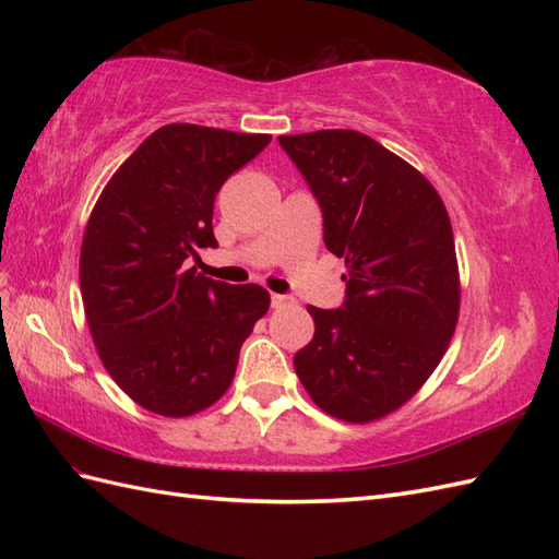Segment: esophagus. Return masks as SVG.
Here are the masks:
<instances>
[{
	"instance_id": "esophagus-1",
	"label": "esophagus",
	"mask_w": 559,
	"mask_h": 559,
	"mask_svg": "<svg viewBox=\"0 0 559 559\" xmlns=\"http://www.w3.org/2000/svg\"><path fill=\"white\" fill-rule=\"evenodd\" d=\"M295 300L290 298V295H281V293H273L271 295V307L273 310H283V307H290Z\"/></svg>"
}]
</instances>
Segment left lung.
I'll return each instance as SVG.
<instances>
[{
	"instance_id": "1",
	"label": "left lung",
	"mask_w": 559,
	"mask_h": 559,
	"mask_svg": "<svg viewBox=\"0 0 559 559\" xmlns=\"http://www.w3.org/2000/svg\"><path fill=\"white\" fill-rule=\"evenodd\" d=\"M346 259V302L307 305L314 336L295 353L307 394L346 423H372L418 394L444 358L461 307L454 233L423 173L353 129L278 136Z\"/></svg>"
}]
</instances>
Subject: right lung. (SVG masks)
<instances>
[{"label":"right lung","instance_id":"1","mask_svg":"<svg viewBox=\"0 0 559 559\" xmlns=\"http://www.w3.org/2000/svg\"><path fill=\"white\" fill-rule=\"evenodd\" d=\"M269 134L165 124L105 185L81 242L83 312L105 370L165 418L213 406L271 295L211 281L187 257L216 247L213 201Z\"/></svg>","mask_w":559,"mask_h":559}]
</instances>
